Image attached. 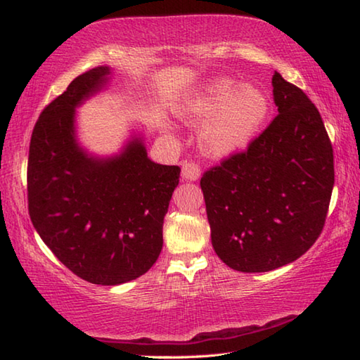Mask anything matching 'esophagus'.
<instances>
[{"label": "esophagus", "instance_id": "obj_1", "mask_svg": "<svg viewBox=\"0 0 360 360\" xmlns=\"http://www.w3.org/2000/svg\"><path fill=\"white\" fill-rule=\"evenodd\" d=\"M181 174H182V179H186V181H197L201 174V169L197 163L186 162L184 165H182Z\"/></svg>", "mask_w": 360, "mask_h": 360}]
</instances>
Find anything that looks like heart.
Segmentation results:
<instances>
[{"label":"heart","mask_w":360,"mask_h":360,"mask_svg":"<svg viewBox=\"0 0 360 360\" xmlns=\"http://www.w3.org/2000/svg\"><path fill=\"white\" fill-rule=\"evenodd\" d=\"M184 115L192 122H205L200 130L202 151L224 158L257 136L269 115V99L255 84L220 77L202 84L188 99Z\"/></svg>","instance_id":"heart-1"}]
</instances>
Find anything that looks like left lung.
Returning a JSON list of instances; mask_svg holds the SVG:
<instances>
[{
	"label": "left lung",
	"instance_id": "1",
	"mask_svg": "<svg viewBox=\"0 0 360 360\" xmlns=\"http://www.w3.org/2000/svg\"><path fill=\"white\" fill-rule=\"evenodd\" d=\"M278 115L245 153L202 174L211 240L234 271L290 264L323 231L334 188V151L318 108L276 72Z\"/></svg>",
	"mask_w": 360,
	"mask_h": 360
}]
</instances>
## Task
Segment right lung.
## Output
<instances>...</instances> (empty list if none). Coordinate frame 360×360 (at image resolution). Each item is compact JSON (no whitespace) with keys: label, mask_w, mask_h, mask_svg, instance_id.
I'll return each instance as SVG.
<instances>
[{"label":"right lung","mask_w":360,"mask_h":360,"mask_svg":"<svg viewBox=\"0 0 360 360\" xmlns=\"http://www.w3.org/2000/svg\"><path fill=\"white\" fill-rule=\"evenodd\" d=\"M110 77L112 69L99 66L74 78L39 116L28 158L32 225L68 269L94 285H121L151 269L181 173L149 159L140 134L108 158L80 145L75 110Z\"/></svg>","instance_id":"obj_1"}]
</instances>
